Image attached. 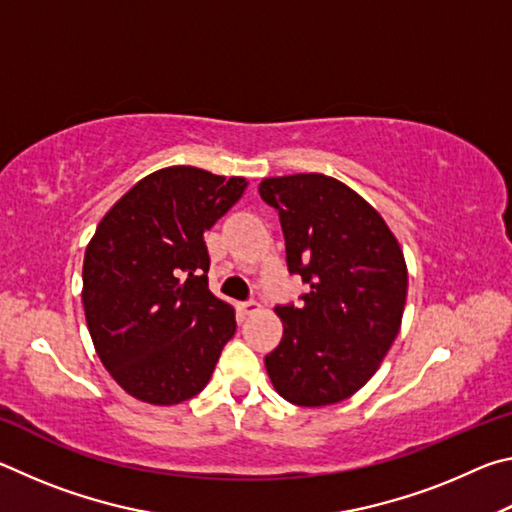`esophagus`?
<instances>
[{"label":"esophagus","mask_w":512,"mask_h":512,"mask_svg":"<svg viewBox=\"0 0 512 512\" xmlns=\"http://www.w3.org/2000/svg\"><path fill=\"white\" fill-rule=\"evenodd\" d=\"M239 309H241V314L250 316V314H255V311H259V302L257 300H246V302H241Z\"/></svg>","instance_id":"obj_1"}]
</instances>
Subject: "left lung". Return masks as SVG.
<instances>
[{
	"instance_id": "obj_1",
	"label": "left lung",
	"mask_w": 512,
	"mask_h": 512,
	"mask_svg": "<svg viewBox=\"0 0 512 512\" xmlns=\"http://www.w3.org/2000/svg\"><path fill=\"white\" fill-rule=\"evenodd\" d=\"M259 196L280 214L287 266L309 291L277 305L284 336L266 354L275 391L298 406L348 400L375 375L402 325L404 255L384 219L323 173L266 178Z\"/></svg>"
}]
</instances>
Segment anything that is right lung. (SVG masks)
I'll return each instance as SVG.
<instances>
[{
    "instance_id": "obj_1",
    "label": "right lung",
    "mask_w": 512,
    "mask_h": 512,
    "mask_svg": "<svg viewBox=\"0 0 512 512\" xmlns=\"http://www.w3.org/2000/svg\"><path fill=\"white\" fill-rule=\"evenodd\" d=\"M244 178L167 167L103 216L85 250L83 309L103 366L128 395L178 404L203 391L235 309L207 287L205 230L235 205Z\"/></svg>"
}]
</instances>
